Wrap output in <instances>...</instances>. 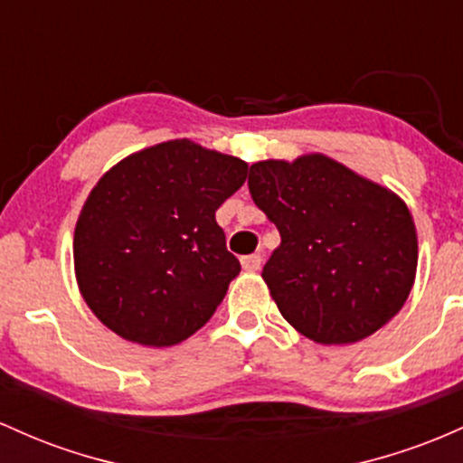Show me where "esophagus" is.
Masks as SVG:
<instances>
[{
    "mask_svg": "<svg viewBox=\"0 0 463 463\" xmlns=\"http://www.w3.org/2000/svg\"><path fill=\"white\" fill-rule=\"evenodd\" d=\"M241 262L245 271H258V269L262 267V256H260V253H251V256L242 258Z\"/></svg>",
    "mask_w": 463,
    "mask_h": 463,
    "instance_id": "1",
    "label": "esophagus"
}]
</instances>
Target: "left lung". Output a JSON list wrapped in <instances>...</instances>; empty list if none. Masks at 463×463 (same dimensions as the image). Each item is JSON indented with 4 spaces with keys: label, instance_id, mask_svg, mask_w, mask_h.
Returning <instances> with one entry per match:
<instances>
[{
    "label": "left lung",
    "instance_id": "obj_1",
    "mask_svg": "<svg viewBox=\"0 0 463 463\" xmlns=\"http://www.w3.org/2000/svg\"><path fill=\"white\" fill-rule=\"evenodd\" d=\"M249 192L282 238L262 278L295 330L315 344H356L402 308L418 233L392 190L315 153L253 164Z\"/></svg>",
    "mask_w": 463,
    "mask_h": 463
}]
</instances>
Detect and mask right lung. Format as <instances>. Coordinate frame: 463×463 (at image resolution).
<instances>
[{"label": "right lung", "instance_id": "add662e5", "mask_svg": "<svg viewBox=\"0 0 463 463\" xmlns=\"http://www.w3.org/2000/svg\"><path fill=\"white\" fill-rule=\"evenodd\" d=\"M247 164L173 139L128 155L90 192L74 232L78 288L122 339L168 347L203 328L241 262L216 210Z\"/></svg>", "mask_w": 463, "mask_h": 463}]
</instances>
